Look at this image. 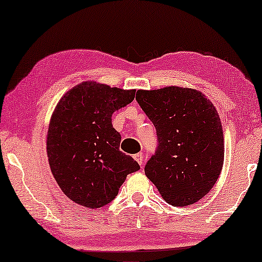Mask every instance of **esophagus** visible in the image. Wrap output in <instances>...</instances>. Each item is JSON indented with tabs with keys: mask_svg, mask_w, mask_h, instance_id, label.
I'll use <instances>...</instances> for the list:
<instances>
[{
	"mask_svg": "<svg viewBox=\"0 0 262 262\" xmlns=\"http://www.w3.org/2000/svg\"><path fill=\"white\" fill-rule=\"evenodd\" d=\"M135 157V160L137 161V162L141 164H143V161H144V155H143V152H138V154H136V155L134 156Z\"/></svg>",
	"mask_w": 262,
	"mask_h": 262,
	"instance_id": "34e87169",
	"label": "esophagus"
}]
</instances>
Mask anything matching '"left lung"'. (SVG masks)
Listing matches in <instances>:
<instances>
[{
  "label": "left lung",
  "mask_w": 262,
  "mask_h": 262,
  "mask_svg": "<svg viewBox=\"0 0 262 262\" xmlns=\"http://www.w3.org/2000/svg\"><path fill=\"white\" fill-rule=\"evenodd\" d=\"M136 100L156 128L157 146L145 175L167 203L187 206L216 184L224 160L223 131L212 102L194 89L137 91Z\"/></svg>",
  "instance_id": "8db88e82"
}]
</instances>
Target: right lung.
I'll use <instances>...</instances> for the list:
<instances>
[{"label": "right lung", "instance_id": "1", "mask_svg": "<svg viewBox=\"0 0 262 262\" xmlns=\"http://www.w3.org/2000/svg\"><path fill=\"white\" fill-rule=\"evenodd\" d=\"M136 91L83 82L59 100L48 132L51 171L73 202L100 209L116 198L139 164L119 150L121 136L112 114L135 99Z\"/></svg>", "mask_w": 262, "mask_h": 262}]
</instances>
